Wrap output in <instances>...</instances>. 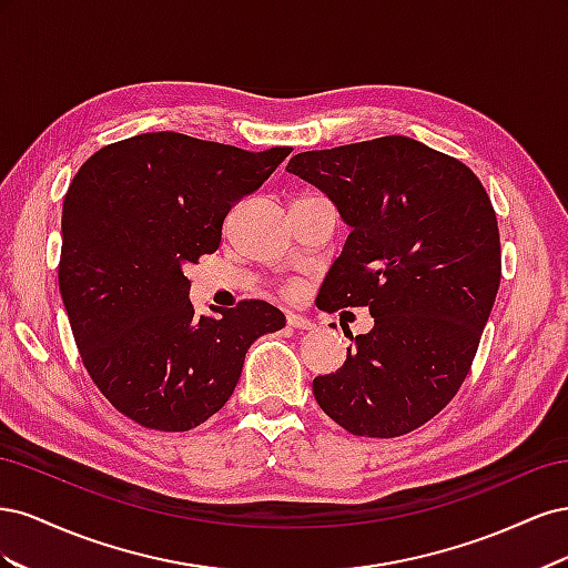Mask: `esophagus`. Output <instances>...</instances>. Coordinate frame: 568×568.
I'll return each mask as SVG.
<instances>
[{"label": "esophagus", "mask_w": 568, "mask_h": 568, "mask_svg": "<svg viewBox=\"0 0 568 568\" xmlns=\"http://www.w3.org/2000/svg\"><path fill=\"white\" fill-rule=\"evenodd\" d=\"M286 324L294 326V329H315V324L311 320L303 317V315H296V313L286 315Z\"/></svg>", "instance_id": "34e87169"}]
</instances>
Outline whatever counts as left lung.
Wrapping results in <instances>:
<instances>
[{"label": "left lung", "instance_id": "left-lung-1", "mask_svg": "<svg viewBox=\"0 0 568 568\" xmlns=\"http://www.w3.org/2000/svg\"><path fill=\"white\" fill-rule=\"evenodd\" d=\"M351 227L322 284V311L369 307L374 326L346 363L315 376L320 407L355 436L415 432L467 379L503 274L484 184L462 161L409 136L296 153ZM346 334V332H343Z\"/></svg>", "mask_w": 568, "mask_h": 568}]
</instances>
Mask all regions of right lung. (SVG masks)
Masks as SVG:
<instances>
[{
    "instance_id": "1",
    "label": "right lung",
    "mask_w": 568,
    "mask_h": 568,
    "mask_svg": "<svg viewBox=\"0 0 568 568\" xmlns=\"http://www.w3.org/2000/svg\"><path fill=\"white\" fill-rule=\"evenodd\" d=\"M291 146L244 151L180 132L99 149L68 186L59 288L82 365L104 398L156 432H189L230 400L251 343L286 317L242 301L220 317L189 301L184 265Z\"/></svg>"
}]
</instances>
